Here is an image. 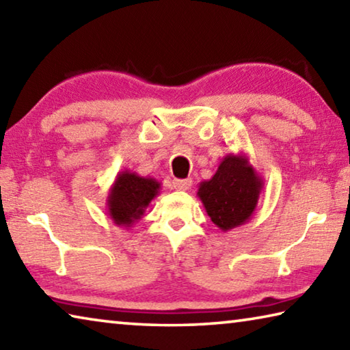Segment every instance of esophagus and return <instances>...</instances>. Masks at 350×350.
I'll return each instance as SVG.
<instances>
[{"instance_id": "34e87169", "label": "esophagus", "mask_w": 350, "mask_h": 350, "mask_svg": "<svg viewBox=\"0 0 350 350\" xmlns=\"http://www.w3.org/2000/svg\"><path fill=\"white\" fill-rule=\"evenodd\" d=\"M173 187L176 189H179V191H187V189H189V187H191V180H189V179H176L173 182Z\"/></svg>"}]
</instances>
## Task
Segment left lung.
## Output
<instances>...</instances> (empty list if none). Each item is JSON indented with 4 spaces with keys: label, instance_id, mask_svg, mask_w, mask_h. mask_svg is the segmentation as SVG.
Masks as SVG:
<instances>
[{
    "label": "left lung",
    "instance_id": "8db88e82",
    "mask_svg": "<svg viewBox=\"0 0 350 350\" xmlns=\"http://www.w3.org/2000/svg\"><path fill=\"white\" fill-rule=\"evenodd\" d=\"M262 188V177L245 154L232 152L222 159L211 179L199 183L198 196L211 222L228 232L250 221Z\"/></svg>",
    "mask_w": 350,
    "mask_h": 350
}]
</instances>
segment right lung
I'll list each match as a JSON object with an SVG mask.
<instances>
[{"label":"right lung","mask_w":350,"mask_h":350,"mask_svg":"<svg viewBox=\"0 0 350 350\" xmlns=\"http://www.w3.org/2000/svg\"><path fill=\"white\" fill-rule=\"evenodd\" d=\"M161 193V182L131 171H122L109 188L106 208L112 222L129 228L144 216L146 206Z\"/></svg>","instance_id":"obj_1"}]
</instances>
